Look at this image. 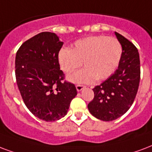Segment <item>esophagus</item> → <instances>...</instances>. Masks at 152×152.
Listing matches in <instances>:
<instances>
[{
    "label": "esophagus",
    "instance_id": "obj_1",
    "mask_svg": "<svg viewBox=\"0 0 152 152\" xmlns=\"http://www.w3.org/2000/svg\"><path fill=\"white\" fill-rule=\"evenodd\" d=\"M76 88L77 91H80L84 88V85H81V84H77V85L76 86Z\"/></svg>",
    "mask_w": 152,
    "mask_h": 152
}]
</instances>
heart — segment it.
Wrapping results in <instances>:
<instances>
[{
	"mask_svg": "<svg viewBox=\"0 0 152 152\" xmlns=\"http://www.w3.org/2000/svg\"><path fill=\"white\" fill-rule=\"evenodd\" d=\"M122 46L115 37L91 36L77 40L72 49L62 48L58 53L60 67L71 73L82 65L84 68L68 76L74 83H91L108 78L117 68L122 56Z\"/></svg>",
	"mask_w": 152,
	"mask_h": 152,
	"instance_id": "heart-1",
	"label": "heart"
}]
</instances>
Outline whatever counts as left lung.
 Segmentation results:
<instances>
[{"instance_id":"1","label":"left lung","mask_w":152,"mask_h":152,"mask_svg":"<svg viewBox=\"0 0 152 152\" xmlns=\"http://www.w3.org/2000/svg\"><path fill=\"white\" fill-rule=\"evenodd\" d=\"M122 46V56L116 71L92 89L94 98L88 105L93 116L112 121L122 116L132 105L140 80V61L135 45L115 32Z\"/></svg>"}]
</instances>
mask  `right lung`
Listing matches in <instances>:
<instances>
[{
  "label": "right lung",
  "mask_w": 152,
  "mask_h": 152,
  "mask_svg": "<svg viewBox=\"0 0 152 152\" xmlns=\"http://www.w3.org/2000/svg\"><path fill=\"white\" fill-rule=\"evenodd\" d=\"M63 44L55 33L43 32L23 43L16 55V80L24 103L47 122L64 117L77 95L73 84L63 81L57 58Z\"/></svg>",
  "instance_id": "add662e5"
}]
</instances>
